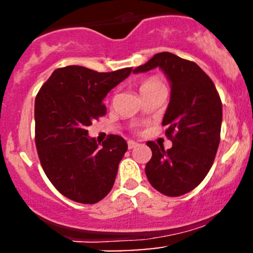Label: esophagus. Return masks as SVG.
I'll return each instance as SVG.
<instances>
[{
  "label": "esophagus",
  "instance_id": "1",
  "mask_svg": "<svg viewBox=\"0 0 253 253\" xmlns=\"http://www.w3.org/2000/svg\"><path fill=\"white\" fill-rule=\"evenodd\" d=\"M127 145H128V149H134V147L138 146V143H136V141H133V140H128Z\"/></svg>",
  "mask_w": 253,
  "mask_h": 253
}]
</instances>
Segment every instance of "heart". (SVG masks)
<instances>
[{"instance_id": "b5f03b06", "label": "heart", "mask_w": 253, "mask_h": 253, "mask_svg": "<svg viewBox=\"0 0 253 253\" xmlns=\"http://www.w3.org/2000/svg\"><path fill=\"white\" fill-rule=\"evenodd\" d=\"M158 86H164L163 82L157 77H150L147 78V80H145L144 82L140 84V92L146 91V90H150L153 88H158Z\"/></svg>"}]
</instances>
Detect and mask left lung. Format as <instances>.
I'll use <instances>...</instances> for the list:
<instances>
[{"instance_id": "1", "label": "left lung", "mask_w": 253, "mask_h": 253, "mask_svg": "<svg viewBox=\"0 0 253 253\" xmlns=\"http://www.w3.org/2000/svg\"><path fill=\"white\" fill-rule=\"evenodd\" d=\"M162 69L171 84L170 102L163 118L172 147L147 141L152 157L145 167L147 179L167 196L195 189L210 172L220 143L222 104L213 81L196 63L161 52L133 72Z\"/></svg>"}]
</instances>
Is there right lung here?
Wrapping results in <instances>:
<instances>
[{
	"label": "right lung",
	"instance_id": "1",
	"mask_svg": "<svg viewBox=\"0 0 253 253\" xmlns=\"http://www.w3.org/2000/svg\"><path fill=\"white\" fill-rule=\"evenodd\" d=\"M132 68L97 72L70 65L52 72L36 97V146L47 178L64 196L92 205L108 195L126 140L109 134L102 143L86 127L106 114L103 98Z\"/></svg>",
	"mask_w": 253,
	"mask_h": 253
}]
</instances>
